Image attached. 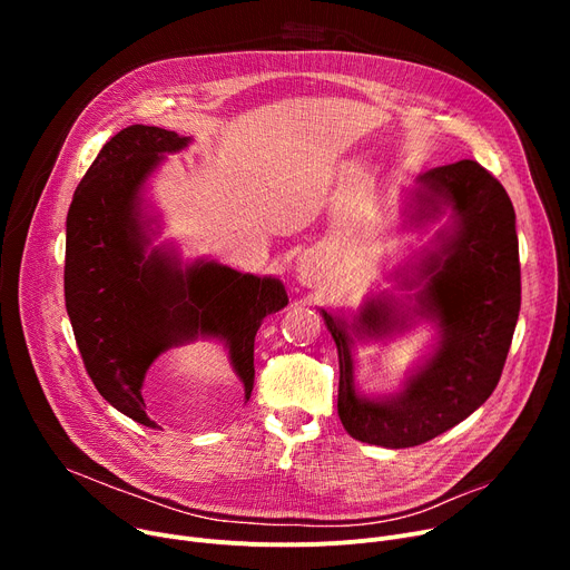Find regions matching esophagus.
Masks as SVG:
<instances>
[{"instance_id": "esophagus-1", "label": "esophagus", "mask_w": 570, "mask_h": 570, "mask_svg": "<svg viewBox=\"0 0 570 570\" xmlns=\"http://www.w3.org/2000/svg\"><path fill=\"white\" fill-rule=\"evenodd\" d=\"M314 275H316V265L309 258H301V263H297V279L303 284H309Z\"/></svg>"}]
</instances>
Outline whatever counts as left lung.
I'll use <instances>...</instances> for the list:
<instances>
[{
	"instance_id": "left-lung-1",
	"label": "left lung",
	"mask_w": 570,
	"mask_h": 570,
	"mask_svg": "<svg viewBox=\"0 0 570 570\" xmlns=\"http://www.w3.org/2000/svg\"><path fill=\"white\" fill-rule=\"evenodd\" d=\"M400 215L411 230L448 217L430 247L391 277L413 293H372L348 314L318 307L340 355V421L353 439L383 448L421 445L485 404L520 316L515 209L481 164L464 159L421 173L404 191ZM417 322L435 327L431 351L395 394H363L354 381L352 346L386 343Z\"/></svg>"
}]
</instances>
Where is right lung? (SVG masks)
Here are the masks:
<instances>
[{
  "label": "right lung",
  "mask_w": 570,
  "mask_h": 570,
  "mask_svg": "<svg viewBox=\"0 0 570 570\" xmlns=\"http://www.w3.org/2000/svg\"><path fill=\"white\" fill-rule=\"evenodd\" d=\"M191 136L131 125L89 166L67 215L65 297L85 370L101 397L145 428L142 383L170 348L222 342L235 376L254 387V337L265 316L288 305L279 277L237 273L198 256L183 261L161 235L149 179Z\"/></svg>",
  "instance_id": "1"
}]
</instances>
